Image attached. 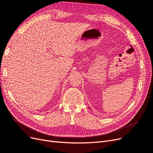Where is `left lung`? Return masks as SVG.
Here are the masks:
<instances>
[{"mask_svg": "<svg viewBox=\"0 0 153 153\" xmlns=\"http://www.w3.org/2000/svg\"><path fill=\"white\" fill-rule=\"evenodd\" d=\"M90 109H91V108H90Z\"/></svg>", "mask_w": 153, "mask_h": 153, "instance_id": "1", "label": "left lung"}]
</instances>
